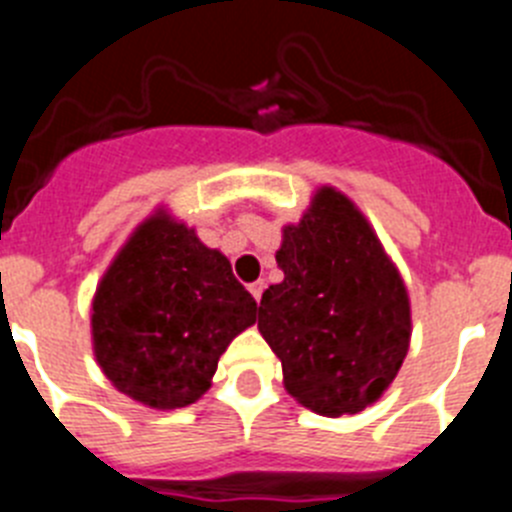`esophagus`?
I'll return each mask as SVG.
<instances>
[{
	"instance_id": "esophagus-1",
	"label": "esophagus",
	"mask_w": 512,
	"mask_h": 512,
	"mask_svg": "<svg viewBox=\"0 0 512 512\" xmlns=\"http://www.w3.org/2000/svg\"><path fill=\"white\" fill-rule=\"evenodd\" d=\"M264 279H259V282H253V284H248V292H251L253 295V300L256 302H261V295H264Z\"/></svg>"
}]
</instances>
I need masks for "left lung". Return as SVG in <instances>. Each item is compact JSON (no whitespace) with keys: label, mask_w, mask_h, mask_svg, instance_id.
<instances>
[{"label":"left lung","mask_w":512,"mask_h":512,"mask_svg":"<svg viewBox=\"0 0 512 512\" xmlns=\"http://www.w3.org/2000/svg\"><path fill=\"white\" fill-rule=\"evenodd\" d=\"M284 271L261 297L259 330L284 390L325 418L356 415L390 390L413 336L410 295L372 223L323 184L282 228Z\"/></svg>","instance_id":"8db88e82"}]
</instances>
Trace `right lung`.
<instances>
[{"instance_id":"1","label":"right lung","mask_w":512,"mask_h":512,"mask_svg":"<svg viewBox=\"0 0 512 512\" xmlns=\"http://www.w3.org/2000/svg\"><path fill=\"white\" fill-rule=\"evenodd\" d=\"M256 323V300L230 261L158 205L135 225L92 300V351L117 392L153 410L187 408L217 361Z\"/></svg>"}]
</instances>
